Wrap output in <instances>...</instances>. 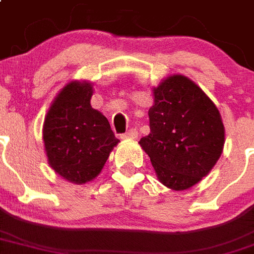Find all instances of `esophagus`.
<instances>
[{
  "label": "esophagus",
  "instance_id": "34e87169",
  "mask_svg": "<svg viewBox=\"0 0 254 254\" xmlns=\"http://www.w3.org/2000/svg\"><path fill=\"white\" fill-rule=\"evenodd\" d=\"M136 136H138V130L131 127L125 134H121V139H135Z\"/></svg>",
  "mask_w": 254,
  "mask_h": 254
}]
</instances>
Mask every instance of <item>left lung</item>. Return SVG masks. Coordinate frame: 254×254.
<instances>
[{"instance_id":"left-lung-1","label":"left lung","mask_w":254,"mask_h":254,"mask_svg":"<svg viewBox=\"0 0 254 254\" xmlns=\"http://www.w3.org/2000/svg\"><path fill=\"white\" fill-rule=\"evenodd\" d=\"M151 133L139 140L157 178L167 188L184 190L211 171L222 153L221 116L203 90L183 75L169 76L153 89Z\"/></svg>"}]
</instances>
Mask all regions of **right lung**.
Listing matches in <instances>:
<instances>
[{
	"instance_id": "1",
	"label": "right lung",
	"mask_w": 254,
	"mask_h": 254,
	"mask_svg": "<svg viewBox=\"0 0 254 254\" xmlns=\"http://www.w3.org/2000/svg\"><path fill=\"white\" fill-rule=\"evenodd\" d=\"M92 93L89 83L71 81L56 97L43 125L48 164L75 184L93 180L119 143L109 120L92 109Z\"/></svg>"
}]
</instances>
